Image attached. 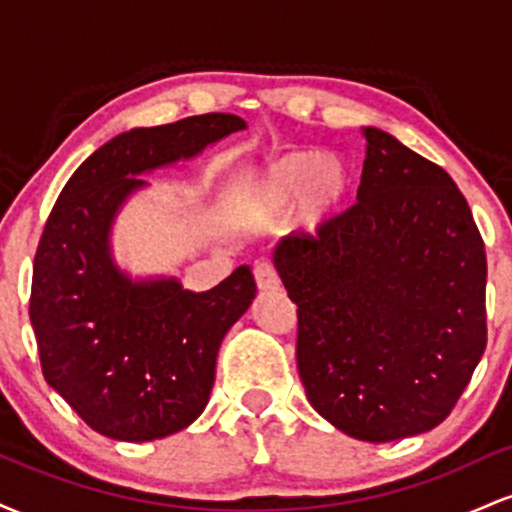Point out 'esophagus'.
Returning <instances> with one entry per match:
<instances>
[{
  "instance_id": "obj_1",
  "label": "esophagus",
  "mask_w": 512,
  "mask_h": 512,
  "mask_svg": "<svg viewBox=\"0 0 512 512\" xmlns=\"http://www.w3.org/2000/svg\"><path fill=\"white\" fill-rule=\"evenodd\" d=\"M255 281H257V289L260 291L279 289V276H276V269L269 262L255 264Z\"/></svg>"
}]
</instances>
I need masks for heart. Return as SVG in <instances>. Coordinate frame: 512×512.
I'll return each mask as SVG.
<instances>
[{
    "label": "heart",
    "mask_w": 512,
    "mask_h": 512,
    "mask_svg": "<svg viewBox=\"0 0 512 512\" xmlns=\"http://www.w3.org/2000/svg\"><path fill=\"white\" fill-rule=\"evenodd\" d=\"M349 168L337 154L286 151L238 182L233 207L240 219L272 226L289 209L293 226L308 233L325 228L342 209Z\"/></svg>",
    "instance_id": "1"
}]
</instances>
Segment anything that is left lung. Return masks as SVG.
Returning <instances> with one entry per match:
<instances>
[{
  "instance_id": "obj_1",
  "label": "left lung",
  "mask_w": 512,
  "mask_h": 512,
  "mask_svg": "<svg viewBox=\"0 0 512 512\" xmlns=\"http://www.w3.org/2000/svg\"><path fill=\"white\" fill-rule=\"evenodd\" d=\"M358 202L274 267L298 305L308 402L346 436L387 443L436 428L486 349V252L467 199L436 163L363 127Z\"/></svg>"
}]
</instances>
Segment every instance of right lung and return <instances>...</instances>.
I'll return each mask as SVG.
<instances>
[{"label": "right lung", "mask_w": 512, "mask_h": 512, "mask_svg": "<svg viewBox=\"0 0 512 512\" xmlns=\"http://www.w3.org/2000/svg\"><path fill=\"white\" fill-rule=\"evenodd\" d=\"M245 127L238 115L209 113L117 134L76 168L50 211L31 286L40 366L101 436L166 438L207 407L219 346L257 293L250 267L195 293L175 276L132 279L110 236L122 204L149 185L139 175L190 161Z\"/></svg>", "instance_id": "1"}]
</instances>
